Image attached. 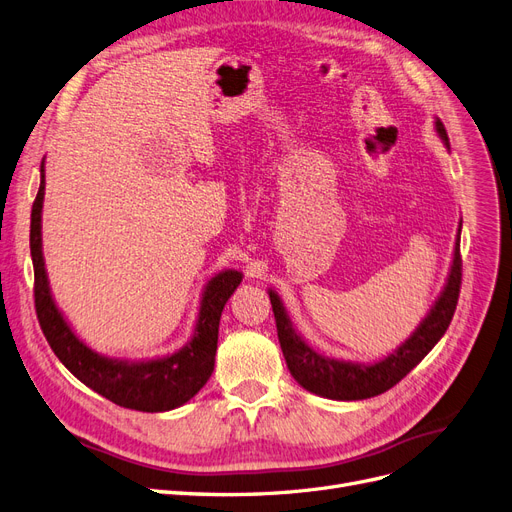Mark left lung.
Returning <instances> with one entry per match:
<instances>
[{
    "instance_id": "obj_1",
    "label": "left lung",
    "mask_w": 512,
    "mask_h": 512,
    "mask_svg": "<svg viewBox=\"0 0 512 512\" xmlns=\"http://www.w3.org/2000/svg\"><path fill=\"white\" fill-rule=\"evenodd\" d=\"M436 131L449 146L445 125L440 120H436ZM460 288H462V254H460V235H457L447 286L443 294H440L436 305L432 307L430 315L419 324V328L411 334V337L394 351V354L370 366L339 362V360H330L326 356L315 354V351L294 332L288 315L284 311V305L279 301V296L271 290L269 298L275 313L279 345H281V351H284V358L292 377L301 383L305 390L317 396L332 398V400H364L390 390V387H394L400 379L407 377L411 370L428 356V351L440 341V337L447 332L453 320L457 298H460Z\"/></svg>"
}]
</instances>
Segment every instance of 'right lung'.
I'll return each instance as SVG.
<instances>
[{
    "instance_id": "right-lung-1",
    "label": "right lung",
    "mask_w": 512,
    "mask_h": 512,
    "mask_svg": "<svg viewBox=\"0 0 512 512\" xmlns=\"http://www.w3.org/2000/svg\"><path fill=\"white\" fill-rule=\"evenodd\" d=\"M44 163L40 190L31 207V233L29 248L33 260V298L35 313L48 345L57 358L76 375L84 385L91 387L103 398L118 404V407L135 409L144 413H161L180 407L195 396L207 379L214 373L216 349H218V326L220 315L228 298L241 284L239 271H222L209 281L203 301L195 337L163 360L150 362H122L108 360L88 349L76 334L69 330L63 315L50 296L44 258H42V201H44Z\"/></svg>"
}]
</instances>
